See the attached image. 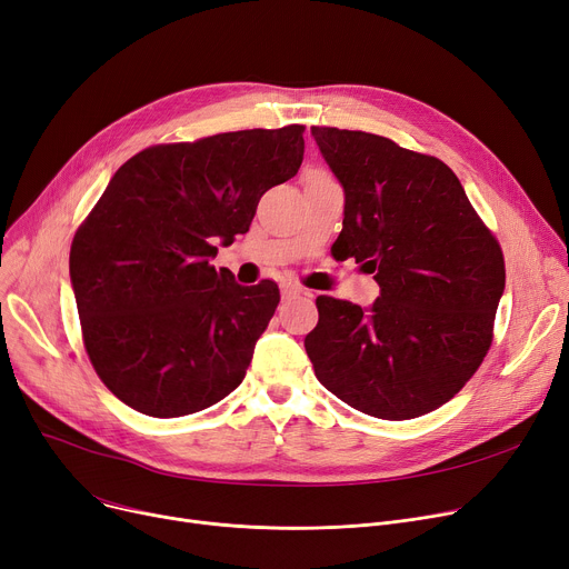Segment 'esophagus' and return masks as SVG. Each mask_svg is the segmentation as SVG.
Here are the masks:
<instances>
[{
	"label": "esophagus",
	"instance_id": "esophagus-1",
	"mask_svg": "<svg viewBox=\"0 0 569 569\" xmlns=\"http://www.w3.org/2000/svg\"><path fill=\"white\" fill-rule=\"evenodd\" d=\"M281 295L283 297H297V295H307V290L302 286H297V283H283Z\"/></svg>",
	"mask_w": 569,
	"mask_h": 569
}]
</instances>
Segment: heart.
<instances>
[{"instance_id": "1", "label": "heart", "mask_w": 569, "mask_h": 569, "mask_svg": "<svg viewBox=\"0 0 569 569\" xmlns=\"http://www.w3.org/2000/svg\"><path fill=\"white\" fill-rule=\"evenodd\" d=\"M309 172H322V170H309Z\"/></svg>"}]
</instances>
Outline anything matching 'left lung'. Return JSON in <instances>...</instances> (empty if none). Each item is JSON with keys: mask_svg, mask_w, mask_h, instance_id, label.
Instances as JSON below:
<instances>
[{"mask_svg": "<svg viewBox=\"0 0 569 569\" xmlns=\"http://www.w3.org/2000/svg\"><path fill=\"white\" fill-rule=\"evenodd\" d=\"M311 136L346 196L335 249L362 262L380 295L369 309L320 295L307 355L350 408L412 420L482 365L505 290L502 251L440 159L365 131Z\"/></svg>", "mask_w": 569, "mask_h": 569, "instance_id": "8db88e82", "label": "left lung"}]
</instances>
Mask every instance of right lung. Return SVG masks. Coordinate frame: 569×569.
<instances>
[{
	"label": "right lung",
	"mask_w": 569,
	"mask_h": 569,
	"mask_svg": "<svg viewBox=\"0 0 569 569\" xmlns=\"http://www.w3.org/2000/svg\"><path fill=\"white\" fill-rule=\"evenodd\" d=\"M302 133L290 124L157 144L112 174L69 269L87 355L119 401L182 417L244 380L279 288L239 286L212 258L249 230L260 196L300 170Z\"/></svg>",
	"instance_id": "add662e5"
}]
</instances>
